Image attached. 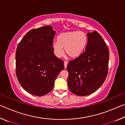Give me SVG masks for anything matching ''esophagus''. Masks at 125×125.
<instances>
[{
  "instance_id": "obj_1",
  "label": "esophagus",
  "mask_w": 125,
  "mask_h": 125,
  "mask_svg": "<svg viewBox=\"0 0 125 125\" xmlns=\"http://www.w3.org/2000/svg\"><path fill=\"white\" fill-rule=\"evenodd\" d=\"M67 64H68V62H66V61H64V68H65V69H66V68H67Z\"/></svg>"
}]
</instances>
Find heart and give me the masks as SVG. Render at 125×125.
Instances as JSON below:
<instances>
[{
	"mask_svg": "<svg viewBox=\"0 0 125 125\" xmlns=\"http://www.w3.org/2000/svg\"><path fill=\"white\" fill-rule=\"evenodd\" d=\"M88 36L83 31H71L61 33L57 41L52 43V48L57 57H62L64 52L69 58L79 57L85 51L88 43Z\"/></svg>",
	"mask_w": 125,
	"mask_h": 125,
	"instance_id": "b5f03b06",
	"label": "heart"
}]
</instances>
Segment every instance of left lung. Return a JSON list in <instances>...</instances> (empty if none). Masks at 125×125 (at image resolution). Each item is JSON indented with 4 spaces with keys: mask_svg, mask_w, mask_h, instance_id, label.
<instances>
[{
    "mask_svg": "<svg viewBox=\"0 0 125 125\" xmlns=\"http://www.w3.org/2000/svg\"><path fill=\"white\" fill-rule=\"evenodd\" d=\"M87 36L85 51L69 61L67 67L69 89L78 96L88 95L96 91L108 73L109 52L106 44L96 31Z\"/></svg>",
    "mask_w": 125,
    "mask_h": 125,
    "instance_id": "8db88e82",
    "label": "left lung"
}]
</instances>
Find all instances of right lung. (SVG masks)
<instances>
[{
	"instance_id": "obj_1",
	"label": "right lung",
	"mask_w": 125,
	"mask_h": 125,
	"mask_svg": "<svg viewBox=\"0 0 125 125\" xmlns=\"http://www.w3.org/2000/svg\"><path fill=\"white\" fill-rule=\"evenodd\" d=\"M55 33L50 26L32 29L17 47V78L22 87L33 95L41 96L50 93L58 74L64 69V62L52 50Z\"/></svg>"
}]
</instances>
